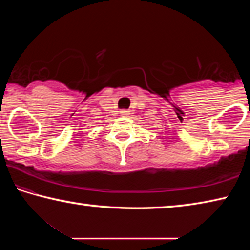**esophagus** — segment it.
I'll return each instance as SVG.
<instances>
[{
    "label": "esophagus",
    "instance_id": "1",
    "mask_svg": "<svg viewBox=\"0 0 250 250\" xmlns=\"http://www.w3.org/2000/svg\"><path fill=\"white\" fill-rule=\"evenodd\" d=\"M120 115H121L122 117H128V116L130 115V111H128V110H121Z\"/></svg>",
    "mask_w": 250,
    "mask_h": 250
}]
</instances>
